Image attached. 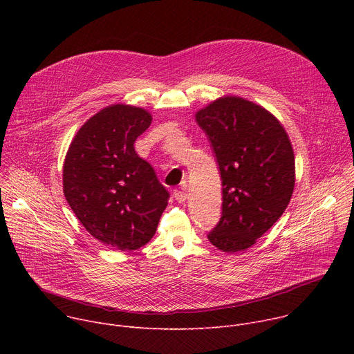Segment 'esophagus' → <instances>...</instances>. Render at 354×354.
I'll list each match as a JSON object with an SVG mask.
<instances>
[{
    "instance_id": "1",
    "label": "esophagus",
    "mask_w": 354,
    "mask_h": 354,
    "mask_svg": "<svg viewBox=\"0 0 354 354\" xmlns=\"http://www.w3.org/2000/svg\"><path fill=\"white\" fill-rule=\"evenodd\" d=\"M174 197L179 201V203H183V201L187 198V193L183 189H175L174 190Z\"/></svg>"
}]
</instances>
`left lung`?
Instances as JSON below:
<instances>
[{
	"instance_id": "1",
	"label": "left lung",
	"mask_w": 354,
	"mask_h": 354,
	"mask_svg": "<svg viewBox=\"0 0 354 354\" xmlns=\"http://www.w3.org/2000/svg\"><path fill=\"white\" fill-rule=\"evenodd\" d=\"M213 147L223 185V213L207 234L223 252L250 248L284 213L295 162L281 123L239 96L218 97L196 113Z\"/></svg>"
}]
</instances>
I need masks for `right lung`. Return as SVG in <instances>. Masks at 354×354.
Instances as JSON below:
<instances>
[{"label": "right lung", "mask_w": 354, "mask_h": 354, "mask_svg": "<svg viewBox=\"0 0 354 354\" xmlns=\"http://www.w3.org/2000/svg\"><path fill=\"white\" fill-rule=\"evenodd\" d=\"M151 120L142 108L108 106L82 124L64 160L71 210L93 238L118 250L144 246L168 205V190L134 149Z\"/></svg>", "instance_id": "1"}]
</instances>
